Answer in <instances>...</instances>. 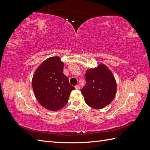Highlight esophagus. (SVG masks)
Segmentation results:
<instances>
[{
    "label": "esophagus",
    "instance_id": "obj_1",
    "mask_svg": "<svg viewBox=\"0 0 150 150\" xmlns=\"http://www.w3.org/2000/svg\"><path fill=\"white\" fill-rule=\"evenodd\" d=\"M75 88L77 89H79L80 88L79 85H76V86H75Z\"/></svg>",
    "mask_w": 150,
    "mask_h": 150
}]
</instances>
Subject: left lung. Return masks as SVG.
<instances>
[{"label":"left lung","mask_w":150,"mask_h":150,"mask_svg":"<svg viewBox=\"0 0 150 150\" xmlns=\"http://www.w3.org/2000/svg\"><path fill=\"white\" fill-rule=\"evenodd\" d=\"M86 85L81 92L86 103L95 109L108 105L115 97L116 83L112 72L104 64L86 72Z\"/></svg>","instance_id":"8db88e82"}]
</instances>
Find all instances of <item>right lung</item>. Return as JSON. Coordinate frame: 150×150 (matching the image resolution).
<instances>
[{"label":"right lung","instance_id":"add662e5","mask_svg":"<svg viewBox=\"0 0 150 150\" xmlns=\"http://www.w3.org/2000/svg\"><path fill=\"white\" fill-rule=\"evenodd\" d=\"M64 63L59 57H49L36 69L32 84L37 100L50 111L62 108L68 102L74 87L63 73Z\"/></svg>","mask_w":150,"mask_h":150}]
</instances>
